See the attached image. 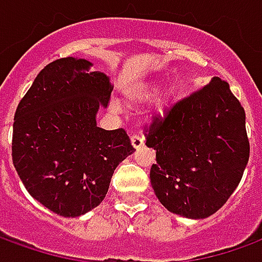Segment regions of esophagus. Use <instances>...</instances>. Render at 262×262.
<instances>
[{
	"mask_svg": "<svg viewBox=\"0 0 262 262\" xmlns=\"http://www.w3.org/2000/svg\"><path fill=\"white\" fill-rule=\"evenodd\" d=\"M132 144H133V147L135 148L143 147V144H144V137H143L142 135H139V133L132 135Z\"/></svg>",
	"mask_w": 262,
	"mask_h": 262,
	"instance_id": "1",
	"label": "esophagus"
}]
</instances>
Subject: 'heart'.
<instances>
[{"instance_id":"1","label":"heart","mask_w":262,"mask_h":262,"mask_svg":"<svg viewBox=\"0 0 262 262\" xmlns=\"http://www.w3.org/2000/svg\"><path fill=\"white\" fill-rule=\"evenodd\" d=\"M154 91H156V85H148L144 86V88H139L136 91H132L130 94H129V99H132V101H144V99H148V98L151 97ZM168 99H170V94L167 92V94H164V95L157 101L156 106H154V112L157 115H163V112H164V106L167 105V102H168Z\"/></svg>"}]
</instances>
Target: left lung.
<instances>
[{
    "label": "left lung",
    "mask_w": 262,
    "mask_h": 262,
    "mask_svg": "<svg viewBox=\"0 0 262 262\" xmlns=\"http://www.w3.org/2000/svg\"><path fill=\"white\" fill-rule=\"evenodd\" d=\"M156 150L150 182L163 206L189 219L217 212L234 192L250 157L246 112L213 77L144 127Z\"/></svg>",
    "instance_id": "8db88e82"
}]
</instances>
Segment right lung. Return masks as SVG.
Instances as JSON below:
<instances>
[{"label": "right lung", "instance_id": "obj_1", "mask_svg": "<svg viewBox=\"0 0 262 262\" xmlns=\"http://www.w3.org/2000/svg\"><path fill=\"white\" fill-rule=\"evenodd\" d=\"M85 59L64 57L37 74L14 116L12 161L26 191L64 217L90 212L135 148L125 129L97 126L114 85Z\"/></svg>", "mask_w": 262, "mask_h": 262}]
</instances>
